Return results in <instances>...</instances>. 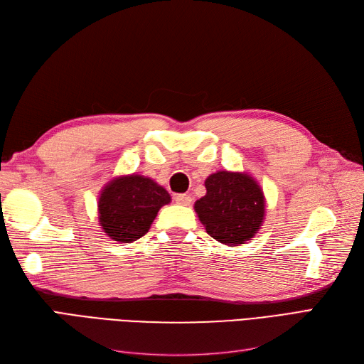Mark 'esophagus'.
<instances>
[{
  "label": "esophagus",
  "instance_id": "1",
  "mask_svg": "<svg viewBox=\"0 0 364 364\" xmlns=\"http://www.w3.org/2000/svg\"><path fill=\"white\" fill-rule=\"evenodd\" d=\"M174 202L186 206V205H190L193 202V199H191V196H188V194H178V196H174Z\"/></svg>",
  "mask_w": 364,
  "mask_h": 364
}]
</instances>
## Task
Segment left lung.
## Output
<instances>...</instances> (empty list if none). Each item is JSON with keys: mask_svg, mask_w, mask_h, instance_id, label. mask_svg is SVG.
<instances>
[{"mask_svg": "<svg viewBox=\"0 0 364 364\" xmlns=\"http://www.w3.org/2000/svg\"><path fill=\"white\" fill-rule=\"evenodd\" d=\"M205 188L194 211L214 240L234 247L258 234L266 217V197L253 176L220 170L208 176Z\"/></svg>", "mask_w": 364, "mask_h": 364, "instance_id": "8db88e82", "label": "left lung"}]
</instances>
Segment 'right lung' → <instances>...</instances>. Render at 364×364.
Segmentation results:
<instances>
[{"instance_id":"add662e5","label":"right lung","mask_w":364,"mask_h":364,"mask_svg":"<svg viewBox=\"0 0 364 364\" xmlns=\"http://www.w3.org/2000/svg\"><path fill=\"white\" fill-rule=\"evenodd\" d=\"M170 202L168 191L147 176H117L98 196V223L111 240L134 243L149 232L159 209Z\"/></svg>"}]
</instances>
